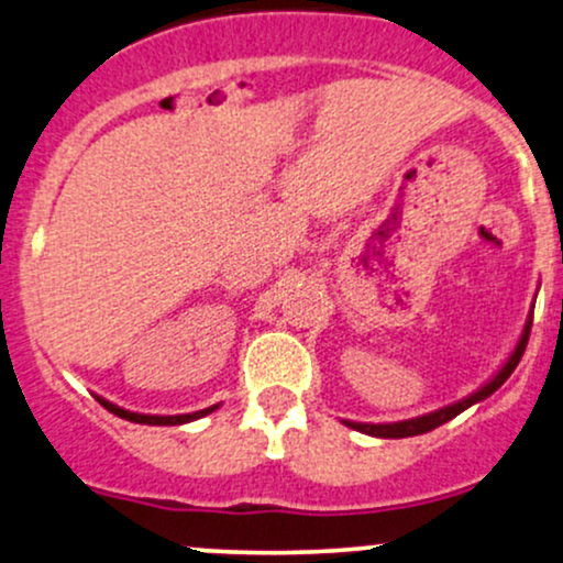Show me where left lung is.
<instances>
[{
	"instance_id": "1",
	"label": "left lung",
	"mask_w": 563,
	"mask_h": 563,
	"mask_svg": "<svg viewBox=\"0 0 563 563\" xmlns=\"http://www.w3.org/2000/svg\"><path fill=\"white\" fill-rule=\"evenodd\" d=\"M530 329H532V316L527 319L525 329H521V336L517 342V347H514V353L508 355L504 366L498 368V374L493 376L490 382H485L479 389H474L472 395H466L464 400L459 402H451V406L445 408H438V411L432 413H424V416H416V419H406V421H393V424H366V421H345L350 429H358L363 434H372V438H385V440H398V438H413V434H424V432H432V429H438L440 424H445V421L455 419L459 413H464L466 408H472L474 402L490 398V395L498 389L508 376L514 374V368L519 366L521 355H525V347H527V340H530Z\"/></svg>"
}]
</instances>
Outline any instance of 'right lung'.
Returning <instances> with one entry per match:
<instances>
[{
  "label": "right lung",
  "mask_w": 563,
  "mask_h": 563,
  "mask_svg": "<svg viewBox=\"0 0 563 563\" xmlns=\"http://www.w3.org/2000/svg\"><path fill=\"white\" fill-rule=\"evenodd\" d=\"M97 402L102 408H108L110 413L121 416V419L125 421H134V424H150V427H176V424H189V421L195 419H202V416L213 413L218 406H210V408H202V411H195V413H178V416H152V413H134V411H125V408L115 406V402L99 398V395H95Z\"/></svg>",
  "instance_id": "1"
}]
</instances>
